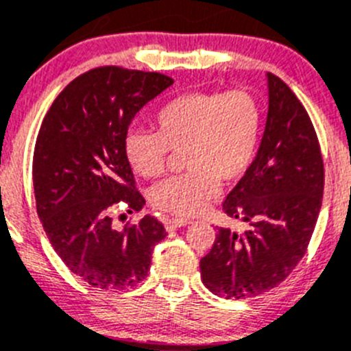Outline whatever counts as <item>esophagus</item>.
Masks as SVG:
<instances>
[{
  "instance_id": "34e87169",
  "label": "esophagus",
  "mask_w": 351,
  "mask_h": 351,
  "mask_svg": "<svg viewBox=\"0 0 351 351\" xmlns=\"http://www.w3.org/2000/svg\"><path fill=\"white\" fill-rule=\"evenodd\" d=\"M164 223H166V229L173 230V229H178V227L189 226V223L192 222L189 219H176V217H171V219L164 220Z\"/></svg>"
}]
</instances>
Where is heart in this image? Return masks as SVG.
<instances>
[{
  "mask_svg": "<svg viewBox=\"0 0 351 351\" xmlns=\"http://www.w3.org/2000/svg\"><path fill=\"white\" fill-rule=\"evenodd\" d=\"M156 131L132 129L124 154L145 178L164 171L169 148L182 150L187 171L150 191V203L173 215H195L219 192L222 183L238 182L257 154L262 108L246 90L187 93L168 101L154 119Z\"/></svg>",
  "mask_w": 351,
  "mask_h": 351,
  "instance_id": "heart-1",
  "label": "heart"
}]
</instances>
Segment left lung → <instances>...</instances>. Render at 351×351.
<instances>
[{
  "mask_svg": "<svg viewBox=\"0 0 351 351\" xmlns=\"http://www.w3.org/2000/svg\"><path fill=\"white\" fill-rule=\"evenodd\" d=\"M266 78L269 105L257 156L222 204L248 227H220L199 262L206 289L226 299L280 285L304 255L322 208L324 160L313 124L285 82Z\"/></svg>",
  "mask_w": 351,
  "mask_h": 351,
  "instance_id": "1",
  "label": "left lung"
}]
</instances>
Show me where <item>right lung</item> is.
<instances>
[{
	"label": "right lung",
	"instance_id": "right-lung-1",
	"mask_svg": "<svg viewBox=\"0 0 351 351\" xmlns=\"http://www.w3.org/2000/svg\"><path fill=\"white\" fill-rule=\"evenodd\" d=\"M173 85L160 73L105 66L75 78L56 97L38 132L33 157L36 211L53 250L85 283L124 290L145 280L154 246L168 232L157 219L124 230L110 208L145 199L124 154L132 119Z\"/></svg>",
	"mask_w": 351,
	"mask_h": 351
}]
</instances>
